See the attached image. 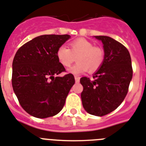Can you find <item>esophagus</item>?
I'll return each instance as SVG.
<instances>
[{"label":"esophagus","mask_w":146,"mask_h":146,"mask_svg":"<svg viewBox=\"0 0 146 146\" xmlns=\"http://www.w3.org/2000/svg\"><path fill=\"white\" fill-rule=\"evenodd\" d=\"M74 79H75L76 83H78V82L80 81V78L78 77V76H75V77H74Z\"/></svg>","instance_id":"34e87169"}]
</instances>
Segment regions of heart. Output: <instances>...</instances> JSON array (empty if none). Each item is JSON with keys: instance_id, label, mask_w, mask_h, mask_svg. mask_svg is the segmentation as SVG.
Masks as SVG:
<instances>
[{"instance_id": "1", "label": "heart", "mask_w": 146, "mask_h": 146, "mask_svg": "<svg viewBox=\"0 0 146 146\" xmlns=\"http://www.w3.org/2000/svg\"><path fill=\"white\" fill-rule=\"evenodd\" d=\"M58 62L65 68L72 66L77 56L78 62L72 66L69 72L80 74L89 69L91 73L101 68L104 60V51L99 46L86 38H79L69 43V49L64 45L60 46L56 53Z\"/></svg>"}]
</instances>
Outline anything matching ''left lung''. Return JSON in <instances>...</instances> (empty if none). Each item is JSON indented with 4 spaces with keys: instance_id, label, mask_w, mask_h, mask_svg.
<instances>
[{
    "instance_id": "1",
    "label": "left lung",
    "mask_w": 146,
    "mask_h": 146,
    "mask_svg": "<svg viewBox=\"0 0 146 146\" xmlns=\"http://www.w3.org/2000/svg\"><path fill=\"white\" fill-rule=\"evenodd\" d=\"M102 42L104 60L99 70L90 78H80L84 86L82 104L88 113L103 116L115 110L127 96L133 68L129 51L123 44L105 36H96Z\"/></svg>"
}]
</instances>
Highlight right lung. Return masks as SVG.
Here are the masks:
<instances>
[{"instance_id": "obj_1", "label": "right lung", "mask_w": 146, "mask_h": 146, "mask_svg": "<svg viewBox=\"0 0 146 146\" xmlns=\"http://www.w3.org/2000/svg\"><path fill=\"white\" fill-rule=\"evenodd\" d=\"M69 38L67 34L39 36L23 44L14 56L13 90L21 108L34 117L59 113L75 83L72 74L56 77L66 72L56 58V50Z\"/></svg>"}]
</instances>
